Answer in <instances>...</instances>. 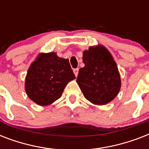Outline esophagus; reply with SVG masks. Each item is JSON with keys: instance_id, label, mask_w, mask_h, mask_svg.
<instances>
[{"instance_id": "1", "label": "esophagus", "mask_w": 149, "mask_h": 149, "mask_svg": "<svg viewBox=\"0 0 149 149\" xmlns=\"http://www.w3.org/2000/svg\"><path fill=\"white\" fill-rule=\"evenodd\" d=\"M73 72H74V74L76 77L78 76V73H79V69H74L73 70Z\"/></svg>"}]
</instances>
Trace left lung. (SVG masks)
I'll list each match as a JSON object with an SVG mask.
<instances>
[{
  "label": "left lung",
  "instance_id": "left-lung-1",
  "mask_svg": "<svg viewBox=\"0 0 149 149\" xmlns=\"http://www.w3.org/2000/svg\"><path fill=\"white\" fill-rule=\"evenodd\" d=\"M83 62L77 82L84 97L94 104L111 102L120 88V78L117 64L104 46L90 47L84 52Z\"/></svg>",
  "mask_w": 149,
  "mask_h": 149
}]
</instances>
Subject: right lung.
<instances>
[{"label":"right lung","mask_w":149,"mask_h":149,"mask_svg":"<svg viewBox=\"0 0 149 149\" xmlns=\"http://www.w3.org/2000/svg\"><path fill=\"white\" fill-rule=\"evenodd\" d=\"M75 78L68 58L55 52L41 53L28 70L25 91L31 100L45 106L60 97L68 83Z\"/></svg>","instance_id":"obj_1"}]
</instances>
